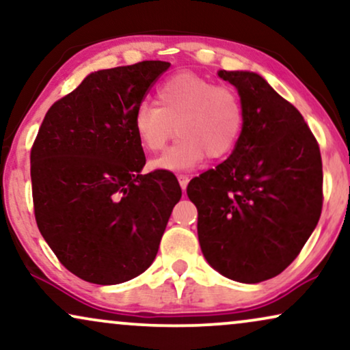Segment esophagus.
I'll use <instances>...</instances> for the list:
<instances>
[{
	"mask_svg": "<svg viewBox=\"0 0 350 350\" xmlns=\"http://www.w3.org/2000/svg\"><path fill=\"white\" fill-rule=\"evenodd\" d=\"M178 180L180 184V189L185 190V187H187V184H189V176L187 174H178Z\"/></svg>",
	"mask_w": 350,
	"mask_h": 350,
	"instance_id": "esophagus-1",
	"label": "esophagus"
}]
</instances>
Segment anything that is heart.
Here are the masks:
<instances>
[{"label":"heart","instance_id":"b5f03b06","mask_svg":"<svg viewBox=\"0 0 350 350\" xmlns=\"http://www.w3.org/2000/svg\"><path fill=\"white\" fill-rule=\"evenodd\" d=\"M154 101L139 103L132 116L140 145L160 152L176 132L180 135L153 161L158 170H190L206 154L211 160L228 157L244 132V105L237 92L198 74L179 72L165 79L154 90Z\"/></svg>","mask_w":350,"mask_h":350}]
</instances>
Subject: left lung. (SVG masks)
<instances>
[{
  "label": "left lung",
  "instance_id": "obj_1",
  "mask_svg": "<svg viewBox=\"0 0 350 350\" xmlns=\"http://www.w3.org/2000/svg\"><path fill=\"white\" fill-rule=\"evenodd\" d=\"M237 88L245 124L231 157L190 180L206 262L229 280L255 284L294 262L323 206V166L302 114L262 76L219 70Z\"/></svg>",
  "mask_w": 350,
  "mask_h": 350
}]
</instances>
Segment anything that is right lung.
I'll list each match as a JSON object with an SVG mask.
<instances>
[{
    "label": "right lung",
    "mask_w": 350,
    "mask_h": 350,
    "mask_svg": "<svg viewBox=\"0 0 350 350\" xmlns=\"http://www.w3.org/2000/svg\"><path fill=\"white\" fill-rule=\"evenodd\" d=\"M166 61L88 74L48 109L30 152L37 226L61 263L94 284H119L153 263L183 190L142 174L132 116Z\"/></svg>",
    "instance_id": "right-lung-1"
}]
</instances>
